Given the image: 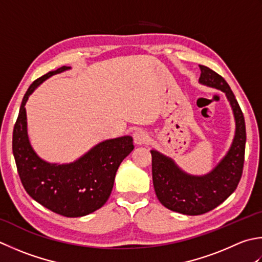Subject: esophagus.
I'll list each match as a JSON object with an SVG mask.
<instances>
[{
    "instance_id": "esophagus-1",
    "label": "esophagus",
    "mask_w": 262,
    "mask_h": 262,
    "mask_svg": "<svg viewBox=\"0 0 262 262\" xmlns=\"http://www.w3.org/2000/svg\"><path fill=\"white\" fill-rule=\"evenodd\" d=\"M150 137H148L147 133L144 130H137L134 133V142L136 143L137 145H142L145 144V143L148 142Z\"/></svg>"
}]
</instances>
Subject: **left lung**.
I'll return each mask as SVG.
<instances>
[{
    "instance_id": "obj_1",
    "label": "left lung",
    "mask_w": 262,
    "mask_h": 262,
    "mask_svg": "<svg viewBox=\"0 0 262 262\" xmlns=\"http://www.w3.org/2000/svg\"><path fill=\"white\" fill-rule=\"evenodd\" d=\"M200 83L223 91L233 107L236 132L226 157L208 175L196 177L182 171L170 158L151 151L153 186L159 201L172 211L188 216L210 211L236 189L243 172L247 141L243 112L227 81L206 66H200Z\"/></svg>"
}]
</instances>
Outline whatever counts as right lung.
<instances>
[{
    "label": "right lung",
    "mask_w": 262,
    "mask_h": 262,
    "mask_svg": "<svg viewBox=\"0 0 262 262\" xmlns=\"http://www.w3.org/2000/svg\"><path fill=\"white\" fill-rule=\"evenodd\" d=\"M69 68L60 67L29 86L14 124L12 151L26 192L51 211L73 218L94 212L107 201L118 168L134 150V145L130 136L107 140L69 165L48 163L37 157L29 144L25 104L28 96L45 79Z\"/></svg>",
    "instance_id": "obj_1"
}]
</instances>
